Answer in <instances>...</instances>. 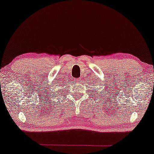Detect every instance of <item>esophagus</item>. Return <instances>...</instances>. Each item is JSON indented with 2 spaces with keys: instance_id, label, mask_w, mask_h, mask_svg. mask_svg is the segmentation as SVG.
<instances>
[{
  "instance_id": "34e87169",
  "label": "esophagus",
  "mask_w": 154,
  "mask_h": 154,
  "mask_svg": "<svg viewBox=\"0 0 154 154\" xmlns=\"http://www.w3.org/2000/svg\"><path fill=\"white\" fill-rule=\"evenodd\" d=\"M77 82H78V83H79V82H81V81H82V79L81 78H79V79H77Z\"/></svg>"
}]
</instances>
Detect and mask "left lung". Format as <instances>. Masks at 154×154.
<instances>
[{"instance_id": "obj_1", "label": "left lung", "mask_w": 154, "mask_h": 154, "mask_svg": "<svg viewBox=\"0 0 154 154\" xmlns=\"http://www.w3.org/2000/svg\"><path fill=\"white\" fill-rule=\"evenodd\" d=\"M96 89H97V88H96ZM97 93H98V92H97Z\"/></svg>"}]
</instances>
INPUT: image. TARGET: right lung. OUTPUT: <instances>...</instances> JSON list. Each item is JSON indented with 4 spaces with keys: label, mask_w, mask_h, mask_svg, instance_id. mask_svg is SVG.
I'll return each instance as SVG.
<instances>
[{
    "label": "right lung",
    "mask_w": 154,
    "mask_h": 154,
    "mask_svg": "<svg viewBox=\"0 0 154 154\" xmlns=\"http://www.w3.org/2000/svg\"><path fill=\"white\" fill-rule=\"evenodd\" d=\"M57 84H58V85H56V86H58V91L57 92L62 91L63 89H61V88H60V87H61V86H63V85H64V82H59V83H58ZM56 91H54V92H51L50 95H51L52 94H56ZM51 98H52V97H51Z\"/></svg>",
    "instance_id": "obj_1"
}]
</instances>
